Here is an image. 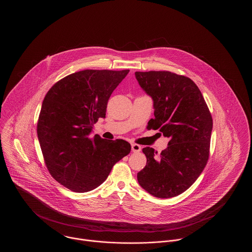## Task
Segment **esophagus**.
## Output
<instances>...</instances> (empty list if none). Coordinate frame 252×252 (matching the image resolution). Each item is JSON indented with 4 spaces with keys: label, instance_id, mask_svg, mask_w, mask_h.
Returning <instances> with one entry per match:
<instances>
[{
    "label": "esophagus",
    "instance_id": "esophagus-1",
    "mask_svg": "<svg viewBox=\"0 0 252 252\" xmlns=\"http://www.w3.org/2000/svg\"><path fill=\"white\" fill-rule=\"evenodd\" d=\"M141 149H142L141 145H139V144H131L132 152H134V153H138V152H140V151H141Z\"/></svg>",
    "mask_w": 252,
    "mask_h": 252
}]
</instances>
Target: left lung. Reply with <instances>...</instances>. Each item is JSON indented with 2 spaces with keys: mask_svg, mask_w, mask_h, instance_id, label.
Returning <instances> with one entry per match:
<instances>
[{
  "mask_svg": "<svg viewBox=\"0 0 252 252\" xmlns=\"http://www.w3.org/2000/svg\"><path fill=\"white\" fill-rule=\"evenodd\" d=\"M136 79L153 100L148 128L169 138L159 155L146 146V165L137 175L146 192L170 198L185 192L202 173L210 154L213 119L198 87L171 72H136Z\"/></svg>",
  "mask_w": 252,
  "mask_h": 252,
  "instance_id": "obj_1",
  "label": "left lung"
}]
</instances>
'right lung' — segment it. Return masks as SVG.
<instances>
[{
    "instance_id": "1",
    "label": "right lung",
    "mask_w": 252,
    "mask_h": 252,
    "mask_svg": "<svg viewBox=\"0 0 252 252\" xmlns=\"http://www.w3.org/2000/svg\"><path fill=\"white\" fill-rule=\"evenodd\" d=\"M129 70L74 72L49 90L37 122V138L52 177L75 192L101 185L113 165L130 153L124 140L93 138L94 125L106 117L108 99Z\"/></svg>"
}]
</instances>
